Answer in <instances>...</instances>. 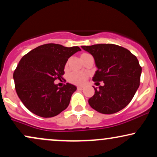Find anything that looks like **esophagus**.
<instances>
[{"instance_id": "1", "label": "esophagus", "mask_w": 157, "mask_h": 157, "mask_svg": "<svg viewBox=\"0 0 157 157\" xmlns=\"http://www.w3.org/2000/svg\"><path fill=\"white\" fill-rule=\"evenodd\" d=\"M82 89H83V87H82V86H78V87H77V90H80V91H82Z\"/></svg>"}]
</instances>
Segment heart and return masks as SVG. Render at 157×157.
Instances as JSON below:
<instances>
[{
  "instance_id": "obj_1",
  "label": "heart",
  "mask_w": 157,
  "mask_h": 157,
  "mask_svg": "<svg viewBox=\"0 0 157 157\" xmlns=\"http://www.w3.org/2000/svg\"><path fill=\"white\" fill-rule=\"evenodd\" d=\"M88 56H91L89 54H82L80 56L81 60L85 58V57H88ZM67 66V65H66ZM88 75L86 73L83 72H73L68 77V80L71 83L78 85V86H81V85H83L86 82V79H87Z\"/></svg>"
}]
</instances>
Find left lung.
<instances>
[{
  "mask_svg": "<svg viewBox=\"0 0 157 157\" xmlns=\"http://www.w3.org/2000/svg\"><path fill=\"white\" fill-rule=\"evenodd\" d=\"M93 56L97 70L92 80L104 82L89 100L92 109L111 114L129 104L137 91L142 68L136 56L126 48L114 44L82 46Z\"/></svg>",
  "mask_w": 157,
  "mask_h": 157,
  "instance_id": "1",
  "label": "left lung"
}]
</instances>
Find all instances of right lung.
<instances>
[{"label": "right lung", "mask_w": 157, "mask_h": 157, "mask_svg": "<svg viewBox=\"0 0 157 157\" xmlns=\"http://www.w3.org/2000/svg\"><path fill=\"white\" fill-rule=\"evenodd\" d=\"M79 51L81 49L78 46L48 44L23 56L13 78L17 96L27 109L47 118L59 114L68 107L77 87L67 82L59 88L55 80L63 79L68 59Z\"/></svg>", "instance_id": "obj_1"}]
</instances>
